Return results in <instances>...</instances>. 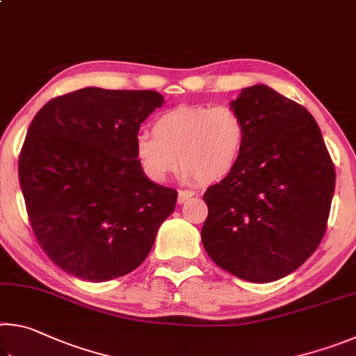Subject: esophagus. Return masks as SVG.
Segmentation results:
<instances>
[{"instance_id":"esophagus-1","label":"esophagus","mask_w":356,"mask_h":356,"mask_svg":"<svg viewBox=\"0 0 356 356\" xmlns=\"http://www.w3.org/2000/svg\"><path fill=\"white\" fill-rule=\"evenodd\" d=\"M191 196H195V191H191V190H180L179 195H177V202L179 204H184L186 200H190Z\"/></svg>"}]
</instances>
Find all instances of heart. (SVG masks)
<instances>
[{
	"label": "heart",
	"mask_w": 356,
	"mask_h": 356,
	"mask_svg": "<svg viewBox=\"0 0 356 356\" xmlns=\"http://www.w3.org/2000/svg\"><path fill=\"white\" fill-rule=\"evenodd\" d=\"M245 143L246 124L232 106L182 105L160 114L152 135H138L135 152L143 171L156 182L180 165L184 177L212 184L236 170Z\"/></svg>",
	"instance_id": "obj_1"
}]
</instances>
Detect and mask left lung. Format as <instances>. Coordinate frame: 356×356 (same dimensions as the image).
<instances>
[{
  "instance_id": "8db88e82",
  "label": "left lung",
  "mask_w": 356,
  "mask_h": 356,
  "mask_svg": "<svg viewBox=\"0 0 356 356\" xmlns=\"http://www.w3.org/2000/svg\"><path fill=\"white\" fill-rule=\"evenodd\" d=\"M231 106L246 124L245 149L236 170L204 193L201 240L226 272L272 282L295 272L322 242L334 166L316 119L297 102L256 84Z\"/></svg>"
}]
</instances>
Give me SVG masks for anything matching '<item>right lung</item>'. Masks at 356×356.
I'll return each mask as SVG.
<instances>
[{"mask_svg":"<svg viewBox=\"0 0 356 356\" xmlns=\"http://www.w3.org/2000/svg\"><path fill=\"white\" fill-rule=\"evenodd\" d=\"M155 91L84 88L51 99L29 125L19 180L33 232L64 272L102 282L134 272L152 250L177 191L136 159L140 125L163 105Z\"/></svg>","mask_w":356,"mask_h":356,"instance_id":"1","label":"right lung"}]
</instances>
